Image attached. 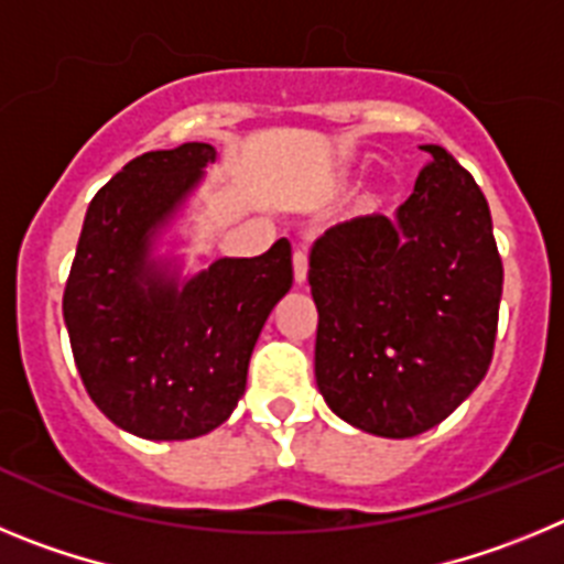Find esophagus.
Instances as JSON below:
<instances>
[{
  "instance_id": "obj_1",
  "label": "esophagus",
  "mask_w": 564,
  "mask_h": 564,
  "mask_svg": "<svg viewBox=\"0 0 564 564\" xmlns=\"http://www.w3.org/2000/svg\"><path fill=\"white\" fill-rule=\"evenodd\" d=\"M293 279H296V285H302L307 279V251L305 248H296L293 251Z\"/></svg>"
}]
</instances>
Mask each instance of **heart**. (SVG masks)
I'll use <instances>...</instances> for the list:
<instances>
[{
    "instance_id": "b5f03b06",
    "label": "heart",
    "mask_w": 564,
    "mask_h": 564,
    "mask_svg": "<svg viewBox=\"0 0 564 564\" xmlns=\"http://www.w3.org/2000/svg\"><path fill=\"white\" fill-rule=\"evenodd\" d=\"M367 206H376V197H370V200H367Z\"/></svg>"
}]
</instances>
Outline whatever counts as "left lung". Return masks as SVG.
I'll use <instances>...</instances> for the list:
<instances>
[{
	"label": "left lung",
	"mask_w": 564,
	"mask_h": 564,
	"mask_svg": "<svg viewBox=\"0 0 564 564\" xmlns=\"http://www.w3.org/2000/svg\"><path fill=\"white\" fill-rule=\"evenodd\" d=\"M395 217L333 226L311 251L316 383L378 437H415L475 392L495 356L502 259L475 177L443 147Z\"/></svg>",
	"instance_id": "8db88e82"
}]
</instances>
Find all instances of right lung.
<instances>
[{"label":"right lung","mask_w":564,"mask_h":564,"mask_svg":"<svg viewBox=\"0 0 564 564\" xmlns=\"http://www.w3.org/2000/svg\"><path fill=\"white\" fill-rule=\"evenodd\" d=\"M217 161L183 143L129 161L93 197L64 288V325L89 398L147 441L217 430L246 392L253 344L293 285L291 242L262 257L214 259L181 279L154 237Z\"/></svg>","instance_id":"right-lung-1"}]
</instances>
